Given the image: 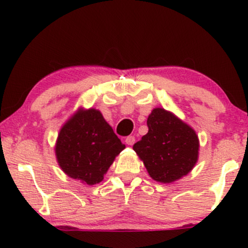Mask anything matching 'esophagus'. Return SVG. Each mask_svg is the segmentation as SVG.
I'll return each mask as SVG.
<instances>
[{
	"mask_svg": "<svg viewBox=\"0 0 248 248\" xmlns=\"http://www.w3.org/2000/svg\"><path fill=\"white\" fill-rule=\"evenodd\" d=\"M125 142H126V144H128V145L134 144L135 137L134 135H128V137H126V139H125Z\"/></svg>",
	"mask_w": 248,
	"mask_h": 248,
	"instance_id": "34e87169",
	"label": "esophagus"
}]
</instances>
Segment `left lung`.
<instances>
[{"label":"left lung","mask_w":248,"mask_h":248,"mask_svg":"<svg viewBox=\"0 0 248 248\" xmlns=\"http://www.w3.org/2000/svg\"><path fill=\"white\" fill-rule=\"evenodd\" d=\"M148 133L133 145L155 181L171 183L187 175L198 161L199 139L192 127L162 108L149 115Z\"/></svg>","instance_id":"obj_1"}]
</instances>
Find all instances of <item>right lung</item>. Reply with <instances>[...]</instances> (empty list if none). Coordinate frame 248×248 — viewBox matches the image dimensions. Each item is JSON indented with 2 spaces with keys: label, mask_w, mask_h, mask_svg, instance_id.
Wrapping results in <instances>:
<instances>
[{
  "label": "right lung",
  "mask_w": 248,
  "mask_h": 248,
  "mask_svg": "<svg viewBox=\"0 0 248 248\" xmlns=\"http://www.w3.org/2000/svg\"><path fill=\"white\" fill-rule=\"evenodd\" d=\"M125 148L99 110H79L61 130L57 161L67 176L88 185L104 179L114 159Z\"/></svg>",
  "instance_id": "add662e5"
}]
</instances>
